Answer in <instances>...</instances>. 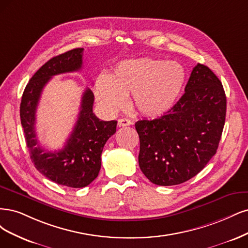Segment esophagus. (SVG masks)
<instances>
[{
  "label": "esophagus",
  "mask_w": 248,
  "mask_h": 248,
  "mask_svg": "<svg viewBox=\"0 0 248 248\" xmlns=\"http://www.w3.org/2000/svg\"><path fill=\"white\" fill-rule=\"evenodd\" d=\"M133 123L130 121V119H127V118L118 119V123H117L118 126H126V125H131Z\"/></svg>",
  "instance_id": "esophagus-1"
}]
</instances>
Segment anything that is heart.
Listing matches in <instances>:
<instances>
[{"mask_svg":"<svg viewBox=\"0 0 248 248\" xmlns=\"http://www.w3.org/2000/svg\"><path fill=\"white\" fill-rule=\"evenodd\" d=\"M186 82V71L177 62L151 59L124 61L109 77L95 82V95L108 111L122 108L132 94L133 107L142 115L157 116L171 109Z\"/></svg>","mask_w":248,"mask_h":248,"instance_id":"obj_1","label":"heart"}]
</instances>
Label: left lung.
<instances>
[{
  "label": "left lung",
  "mask_w": 248,
  "mask_h": 248,
  "mask_svg": "<svg viewBox=\"0 0 248 248\" xmlns=\"http://www.w3.org/2000/svg\"><path fill=\"white\" fill-rule=\"evenodd\" d=\"M185 91L165 115L135 124L140 169L157 186L180 185L196 176L217 154L221 138L227 98L217 76L198 63Z\"/></svg>",
  "instance_id": "1"
}]
</instances>
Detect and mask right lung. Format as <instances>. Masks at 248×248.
<instances>
[{
	"label": "right lung",
	"mask_w": 248,
	"mask_h": 248,
	"mask_svg": "<svg viewBox=\"0 0 248 248\" xmlns=\"http://www.w3.org/2000/svg\"><path fill=\"white\" fill-rule=\"evenodd\" d=\"M83 48L57 55L40 68L30 79L20 103V121L31 162L46 178L61 186L84 187L98 177L101 155L107 140L116 132V121L104 122L93 112V93L86 89L81 98L76 124L65 146L58 151H45L36 137V111L42 91L52 76L82 68Z\"/></svg>",
	"instance_id": "right-lung-1"
}]
</instances>
